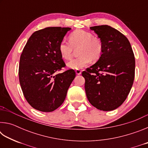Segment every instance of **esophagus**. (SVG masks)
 Wrapping results in <instances>:
<instances>
[{"label": "esophagus", "instance_id": "esophagus-1", "mask_svg": "<svg viewBox=\"0 0 148 148\" xmlns=\"http://www.w3.org/2000/svg\"><path fill=\"white\" fill-rule=\"evenodd\" d=\"M76 73L77 75L81 74H82V71H81V70H79V69H77V70H76Z\"/></svg>", "mask_w": 148, "mask_h": 148}]
</instances>
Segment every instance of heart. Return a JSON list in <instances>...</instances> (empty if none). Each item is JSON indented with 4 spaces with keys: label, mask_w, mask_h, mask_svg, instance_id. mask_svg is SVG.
I'll use <instances>...</instances> for the list:
<instances>
[{
    "label": "heart",
    "mask_w": 148,
    "mask_h": 148,
    "mask_svg": "<svg viewBox=\"0 0 148 148\" xmlns=\"http://www.w3.org/2000/svg\"><path fill=\"white\" fill-rule=\"evenodd\" d=\"M78 49L79 56L68 62V66L73 69H81L91 62V60L97 61L101 58L104 46L102 40L93 36L91 32L76 30L69 35V42L65 40L60 42L59 51L62 59H72L74 49Z\"/></svg>",
    "instance_id": "1"
}]
</instances>
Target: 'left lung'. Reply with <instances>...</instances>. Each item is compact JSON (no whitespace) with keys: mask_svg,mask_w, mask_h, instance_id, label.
<instances>
[{"mask_svg":"<svg viewBox=\"0 0 148 148\" xmlns=\"http://www.w3.org/2000/svg\"><path fill=\"white\" fill-rule=\"evenodd\" d=\"M104 46L103 52L95 64L82 72L85 90L92 106L111 111L123 103L134 78L135 59L129 40L108 25L90 27Z\"/></svg>","mask_w":148,"mask_h":148,"instance_id":"1","label":"left lung"}]
</instances>
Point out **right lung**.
I'll return each mask as SVG.
<instances>
[{
    "mask_svg": "<svg viewBox=\"0 0 148 148\" xmlns=\"http://www.w3.org/2000/svg\"><path fill=\"white\" fill-rule=\"evenodd\" d=\"M69 27H46L35 31L20 57L19 79L25 98L39 111L53 112L63 103L76 76L73 69L56 74L66 66L59 45Z\"/></svg>",
    "mask_w": 148,
    "mask_h": 148,
    "instance_id": "1",
    "label": "right lung"
}]
</instances>
